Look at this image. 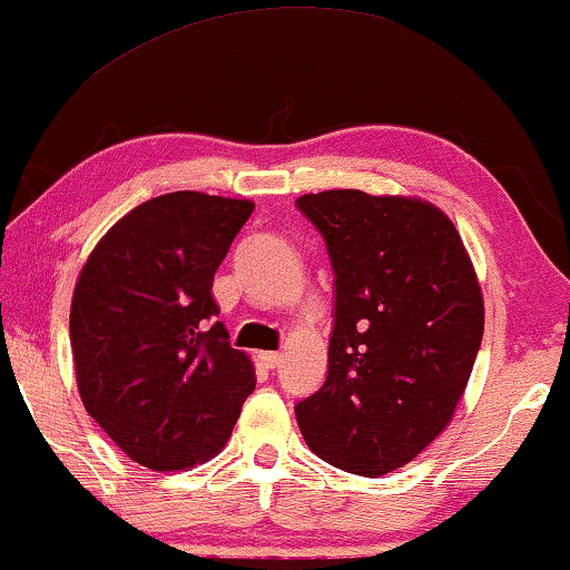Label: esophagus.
Wrapping results in <instances>:
<instances>
[{"label": "esophagus", "mask_w": 570, "mask_h": 570, "mask_svg": "<svg viewBox=\"0 0 570 570\" xmlns=\"http://www.w3.org/2000/svg\"><path fill=\"white\" fill-rule=\"evenodd\" d=\"M258 361H262V364L267 368H277L279 361H283V356H279V353H275V351H264V353H258Z\"/></svg>", "instance_id": "1"}]
</instances>
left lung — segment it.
I'll list each match as a JSON object with an SVG mask.
<instances>
[{"label":"left lung","mask_w":570,"mask_h":570,"mask_svg":"<svg viewBox=\"0 0 570 570\" xmlns=\"http://www.w3.org/2000/svg\"><path fill=\"white\" fill-rule=\"evenodd\" d=\"M295 206L335 269L327 380L295 419L322 461L390 474L445 430L469 384L484 335L474 264L448 214L421 198L322 190Z\"/></svg>","instance_id":"1"}]
</instances>
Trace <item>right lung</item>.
I'll return each mask as SVG.
<instances>
[{"instance_id":"1","label":"right lung","mask_w":570,"mask_h":570,"mask_svg":"<svg viewBox=\"0 0 570 570\" xmlns=\"http://www.w3.org/2000/svg\"><path fill=\"white\" fill-rule=\"evenodd\" d=\"M254 204L175 190L125 214L96 243L70 306L86 411L130 461L183 471L230 440L256 374L233 348L214 272Z\"/></svg>"}]
</instances>
